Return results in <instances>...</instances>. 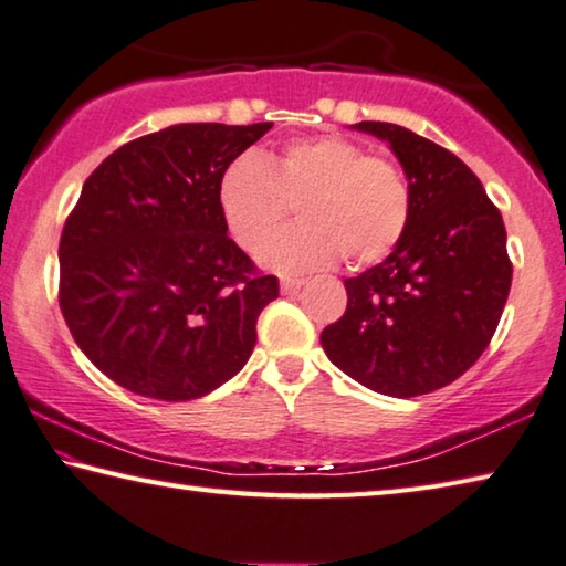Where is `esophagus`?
Returning a JSON list of instances; mask_svg holds the SVG:
<instances>
[{
    "label": "esophagus",
    "instance_id": "obj_1",
    "mask_svg": "<svg viewBox=\"0 0 566 566\" xmlns=\"http://www.w3.org/2000/svg\"><path fill=\"white\" fill-rule=\"evenodd\" d=\"M303 283H305V281H301V277H283V281H281V291H283L285 295L298 293V291L303 289Z\"/></svg>",
    "mask_w": 566,
    "mask_h": 566
}]
</instances>
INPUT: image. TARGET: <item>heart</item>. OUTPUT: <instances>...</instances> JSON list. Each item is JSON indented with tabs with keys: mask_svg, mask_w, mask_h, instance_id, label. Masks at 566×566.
I'll use <instances>...</instances> for the list:
<instances>
[{
	"mask_svg": "<svg viewBox=\"0 0 566 566\" xmlns=\"http://www.w3.org/2000/svg\"><path fill=\"white\" fill-rule=\"evenodd\" d=\"M296 202L302 222L273 239ZM218 206L245 250L270 237L258 261L281 273L318 271L340 255L378 263L409 228L411 188L403 170L338 135L295 140L277 155L245 153L222 170Z\"/></svg>",
	"mask_w": 566,
	"mask_h": 566,
	"instance_id": "heart-1",
	"label": "heart"
}]
</instances>
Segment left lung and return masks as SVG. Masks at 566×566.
<instances>
[{
	"label": "left lung",
	"mask_w": 566,
	"mask_h": 566,
	"mask_svg": "<svg viewBox=\"0 0 566 566\" xmlns=\"http://www.w3.org/2000/svg\"><path fill=\"white\" fill-rule=\"evenodd\" d=\"M350 129L391 147L411 188V218L384 263L346 277V313L323 328L321 346L370 391L431 394L476 364L502 318L512 289L502 212L441 145L391 123Z\"/></svg>",
	"instance_id": "8db88e82"
}]
</instances>
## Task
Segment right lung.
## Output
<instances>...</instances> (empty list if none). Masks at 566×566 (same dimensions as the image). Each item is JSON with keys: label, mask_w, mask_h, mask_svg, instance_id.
<instances>
[{"label": "right lung", "mask_w": 566, "mask_h": 566, "mask_svg": "<svg viewBox=\"0 0 566 566\" xmlns=\"http://www.w3.org/2000/svg\"><path fill=\"white\" fill-rule=\"evenodd\" d=\"M271 127L170 125L82 185L60 240V308L82 354L127 391L192 401L253 354L277 277L228 238L218 180Z\"/></svg>", "instance_id": "add662e5"}]
</instances>
